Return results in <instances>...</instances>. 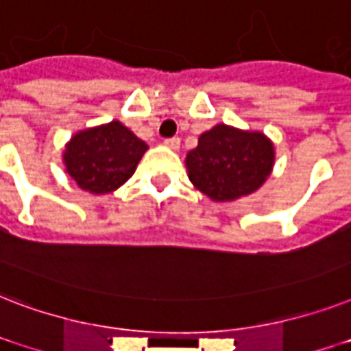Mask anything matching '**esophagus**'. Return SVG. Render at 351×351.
I'll return each mask as SVG.
<instances>
[{"label": "esophagus", "mask_w": 351, "mask_h": 351, "mask_svg": "<svg viewBox=\"0 0 351 351\" xmlns=\"http://www.w3.org/2000/svg\"><path fill=\"white\" fill-rule=\"evenodd\" d=\"M165 145H167L168 148H172V150H178L179 145H181V138H179V137H168V138H165Z\"/></svg>", "instance_id": "obj_1"}]
</instances>
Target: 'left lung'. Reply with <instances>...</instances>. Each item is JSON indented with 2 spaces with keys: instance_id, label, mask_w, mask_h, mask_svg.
<instances>
[{
  "instance_id": "1",
  "label": "left lung",
  "mask_w": 351,
  "mask_h": 351,
  "mask_svg": "<svg viewBox=\"0 0 351 351\" xmlns=\"http://www.w3.org/2000/svg\"><path fill=\"white\" fill-rule=\"evenodd\" d=\"M273 143L260 132L216 124L201 133L186 156L189 178L214 201H232L258 190L273 170Z\"/></svg>"
}]
</instances>
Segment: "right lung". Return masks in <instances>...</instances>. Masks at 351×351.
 Listing matches in <instances>:
<instances>
[{"instance_id":"add662e5","label":"right lung","mask_w":351,"mask_h":351,"mask_svg":"<svg viewBox=\"0 0 351 351\" xmlns=\"http://www.w3.org/2000/svg\"><path fill=\"white\" fill-rule=\"evenodd\" d=\"M146 150L145 141L113 121L77 133L65 148L64 162L80 189L91 194H110L132 178Z\"/></svg>"}]
</instances>
